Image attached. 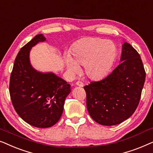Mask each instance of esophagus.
<instances>
[{"label": "esophagus", "mask_w": 153, "mask_h": 153, "mask_svg": "<svg viewBox=\"0 0 153 153\" xmlns=\"http://www.w3.org/2000/svg\"><path fill=\"white\" fill-rule=\"evenodd\" d=\"M76 85H78V86H80V87H83L84 84H83V82H81V81H78L76 82Z\"/></svg>", "instance_id": "obj_1"}]
</instances>
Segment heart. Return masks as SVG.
I'll return each mask as SVG.
<instances>
[{
    "mask_svg": "<svg viewBox=\"0 0 153 153\" xmlns=\"http://www.w3.org/2000/svg\"><path fill=\"white\" fill-rule=\"evenodd\" d=\"M117 49L114 42L95 37L81 39L74 45L72 55L65 57L68 69L72 73L80 70L85 65V72L89 78L98 79L110 70L116 56Z\"/></svg>",
    "mask_w": 153,
    "mask_h": 153,
    "instance_id": "1",
    "label": "heart"
}]
</instances>
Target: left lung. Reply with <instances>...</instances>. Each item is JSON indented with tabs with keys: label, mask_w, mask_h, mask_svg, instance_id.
Returning <instances> with one entry per match:
<instances>
[{
	"label": "left lung",
	"mask_w": 153,
	"mask_h": 153,
	"mask_svg": "<svg viewBox=\"0 0 153 153\" xmlns=\"http://www.w3.org/2000/svg\"><path fill=\"white\" fill-rule=\"evenodd\" d=\"M120 61L105 78L83 87L90 116L100 125L120 124L134 113L139 104L146 79L141 56L125 42Z\"/></svg>",
	"instance_id": "obj_1"
}]
</instances>
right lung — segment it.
Wrapping results in <instances>:
<instances>
[{
	"mask_svg": "<svg viewBox=\"0 0 153 153\" xmlns=\"http://www.w3.org/2000/svg\"><path fill=\"white\" fill-rule=\"evenodd\" d=\"M46 38L37 35L24 45L14 60L10 80V95L16 112L25 122L39 128L53 126L63 111L70 85L53 73L37 72L31 66L29 53Z\"/></svg>",
	"mask_w": 153,
	"mask_h": 153,
	"instance_id": "right-lung-1",
	"label": "right lung"
}]
</instances>
